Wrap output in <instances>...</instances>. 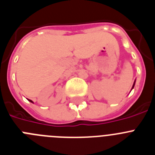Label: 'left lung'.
<instances>
[{
    "mask_svg": "<svg viewBox=\"0 0 155 155\" xmlns=\"http://www.w3.org/2000/svg\"><path fill=\"white\" fill-rule=\"evenodd\" d=\"M134 85H135V81H134V85H133V87H132V89H133V88H134Z\"/></svg>",
    "mask_w": 155,
    "mask_h": 155,
    "instance_id": "left-lung-1",
    "label": "left lung"
}]
</instances>
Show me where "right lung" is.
I'll return each instance as SVG.
<instances>
[{"instance_id":"obj_1","label":"right lung","mask_w":155,"mask_h":155,"mask_svg":"<svg viewBox=\"0 0 155 155\" xmlns=\"http://www.w3.org/2000/svg\"><path fill=\"white\" fill-rule=\"evenodd\" d=\"M28 101H29V102H32V103H33V102H32V101H31V100H29V99H28Z\"/></svg>"}]
</instances>
